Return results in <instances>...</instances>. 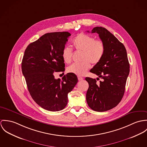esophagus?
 I'll list each match as a JSON object with an SVG mask.
<instances>
[{
  "label": "esophagus",
  "mask_w": 147,
  "mask_h": 147,
  "mask_svg": "<svg viewBox=\"0 0 147 147\" xmlns=\"http://www.w3.org/2000/svg\"><path fill=\"white\" fill-rule=\"evenodd\" d=\"M78 79L79 81H82L83 80V78L81 76H78Z\"/></svg>",
  "instance_id": "obj_1"
}]
</instances>
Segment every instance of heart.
Returning a JSON list of instances; mask_svg holds the SVG:
<instances>
[{
	"mask_svg": "<svg viewBox=\"0 0 147 147\" xmlns=\"http://www.w3.org/2000/svg\"><path fill=\"white\" fill-rule=\"evenodd\" d=\"M73 45L77 51L82 52L81 63L73 64L67 67V71L77 76L84 75L90 68L91 64L96 65L102 59L105 52V46L101 40H95L89 35L81 33L73 40ZM72 49L65 46L62 51V57L66 63L71 61Z\"/></svg>",
	"mask_w": 147,
	"mask_h": 147,
	"instance_id": "1",
	"label": "heart"
}]
</instances>
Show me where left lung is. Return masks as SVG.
I'll list each match as a JSON object with an SVG mask.
<instances>
[{"instance_id":"obj_1","label":"left lung","mask_w":147,"mask_h":147,"mask_svg":"<svg viewBox=\"0 0 147 147\" xmlns=\"http://www.w3.org/2000/svg\"><path fill=\"white\" fill-rule=\"evenodd\" d=\"M98 33L104 43L105 52L101 60L90 72L96 74L102 81L96 84L95 79L85 78L89 84L86 101L92 110L105 112L116 107L123 98L130 64L124 45L113 34L105 28L98 26L91 30V33Z\"/></svg>"}]
</instances>
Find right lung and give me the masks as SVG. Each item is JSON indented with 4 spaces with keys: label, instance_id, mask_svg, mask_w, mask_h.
Returning <instances> with one entry per match:
<instances>
[{
    "label": "right lung",
    "instance_id": "add662e5",
    "mask_svg": "<svg viewBox=\"0 0 147 147\" xmlns=\"http://www.w3.org/2000/svg\"><path fill=\"white\" fill-rule=\"evenodd\" d=\"M68 32L46 33L28 45L21 63L29 93L42 108L52 112L63 110L67 103V94L78 82L76 74L67 73L62 80L55 79V71H64L62 51Z\"/></svg>",
    "mask_w": 147,
    "mask_h": 147
}]
</instances>
